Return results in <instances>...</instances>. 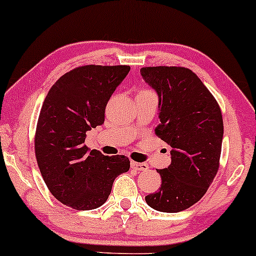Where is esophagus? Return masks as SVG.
Returning a JSON list of instances; mask_svg holds the SVG:
<instances>
[{
  "mask_svg": "<svg viewBox=\"0 0 256 256\" xmlns=\"http://www.w3.org/2000/svg\"><path fill=\"white\" fill-rule=\"evenodd\" d=\"M130 166L133 169H136V170H148V166L146 164V163H138V162H132L130 163Z\"/></svg>",
  "mask_w": 256,
  "mask_h": 256,
  "instance_id": "34e87169",
  "label": "esophagus"
}]
</instances>
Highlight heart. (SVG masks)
Here are the masks:
<instances>
[{
  "instance_id": "1",
  "label": "heart",
  "mask_w": 256,
  "mask_h": 256,
  "mask_svg": "<svg viewBox=\"0 0 256 256\" xmlns=\"http://www.w3.org/2000/svg\"><path fill=\"white\" fill-rule=\"evenodd\" d=\"M142 92H145V90H142Z\"/></svg>"
}]
</instances>
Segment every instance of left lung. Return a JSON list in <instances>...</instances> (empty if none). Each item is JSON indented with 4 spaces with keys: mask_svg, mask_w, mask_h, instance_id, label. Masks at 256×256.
I'll return each mask as SVG.
<instances>
[{
    "mask_svg": "<svg viewBox=\"0 0 256 256\" xmlns=\"http://www.w3.org/2000/svg\"><path fill=\"white\" fill-rule=\"evenodd\" d=\"M142 78L158 94L156 136L172 148V163L158 169L162 185L148 194L156 210L178 213L200 200L219 170L224 122L213 94L190 68L148 66Z\"/></svg>",
    "mask_w": 256,
    "mask_h": 256,
    "instance_id": "8db88e82",
    "label": "left lung"
}]
</instances>
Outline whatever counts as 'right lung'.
<instances>
[{
    "label": "right lung",
    "mask_w": 256,
    "mask_h": 256,
    "mask_svg": "<svg viewBox=\"0 0 256 256\" xmlns=\"http://www.w3.org/2000/svg\"><path fill=\"white\" fill-rule=\"evenodd\" d=\"M128 65H83L53 84L43 102L35 134V154L48 190L76 210L102 206L120 174L129 170L123 154L88 150L86 133L104 123L105 108Z\"/></svg>",
    "instance_id": "obj_1"
}]
</instances>
